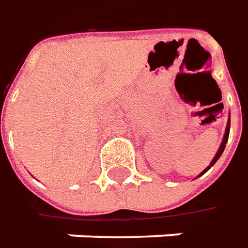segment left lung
<instances>
[{"mask_svg":"<svg viewBox=\"0 0 248 248\" xmlns=\"http://www.w3.org/2000/svg\"><path fill=\"white\" fill-rule=\"evenodd\" d=\"M229 129H231V119L228 121V124H226L225 136H224V140H222V144H221V147H219V150H218V152H217V154H216V156H214V159L211 160V163H210L209 166H207V169H206V170H204V171H203L202 174H204V173H206V171L209 170L210 167L213 166V165H214V163L217 162L218 158H219V156L222 155V152H224V150H225V144H226V141H228V137H229ZM202 174H201V175H202Z\"/></svg>","mask_w":248,"mask_h":248,"instance_id":"8db88e82","label":"left lung"}]
</instances>
